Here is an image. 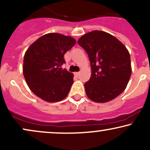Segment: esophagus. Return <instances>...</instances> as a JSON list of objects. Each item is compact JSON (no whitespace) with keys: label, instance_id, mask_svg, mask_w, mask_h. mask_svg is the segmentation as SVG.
<instances>
[{"label":"esophagus","instance_id":"obj_1","mask_svg":"<svg viewBox=\"0 0 150 150\" xmlns=\"http://www.w3.org/2000/svg\"><path fill=\"white\" fill-rule=\"evenodd\" d=\"M74 74H75L76 76H79L80 75V71H79V72H75Z\"/></svg>","mask_w":150,"mask_h":150}]
</instances>
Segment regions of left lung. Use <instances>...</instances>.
<instances>
[{"label": "left lung", "mask_w": 150, "mask_h": 150, "mask_svg": "<svg viewBox=\"0 0 150 150\" xmlns=\"http://www.w3.org/2000/svg\"><path fill=\"white\" fill-rule=\"evenodd\" d=\"M78 44L88 53L91 65V76L84 84L88 97L105 103L119 96L132 74L130 55L125 46L114 36L100 30L84 35Z\"/></svg>", "instance_id": "8db88e82"}]
</instances>
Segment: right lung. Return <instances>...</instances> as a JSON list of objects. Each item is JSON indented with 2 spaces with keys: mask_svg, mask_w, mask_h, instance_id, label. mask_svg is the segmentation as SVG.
Here are the masks:
<instances>
[{
  "mask_svg": "<svg viewBox=\"0 0 150 150\" xmlns=\"http://www.w3.org/2000/svg\"><path fill=\"white\" fill-rule=\"evenodd\" d=\"M76 44L71 37L49 33L31 44L24 55L23 73L27 85L48 102L64 99L74 83L73 74L62 69L64 55Z\"/></svg>",
  "mask_w": 150,
  "mask_h": 150,
  "instance_id": "obj_1",
  "label": "right lung"
}]
</instances>
